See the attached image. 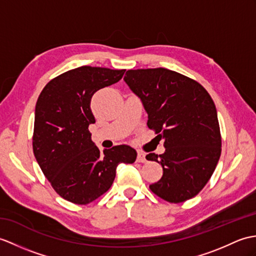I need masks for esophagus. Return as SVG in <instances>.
I'll return each mask as SVG.
<instances>
[{"instance_id": "obj_1", "label": "esophagus", "mask_w": 256, "mask_h": 256, "mask_svg": "<svg viewBox=\"0 0 256 256\" xmlns=\"http://www.w3.org/2000/svg\"><path fill=\"white\" fill-rule=\"evenodd\" d=\"M138 162H146L147 160H146V155L144 152H138Z\"/></svg>"}]
</instances>
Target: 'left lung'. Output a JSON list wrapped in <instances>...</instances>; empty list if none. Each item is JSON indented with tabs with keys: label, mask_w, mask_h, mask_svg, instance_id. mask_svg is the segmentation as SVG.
<instances>
[{
	"label": "left lung",
	"mask_w": 256,
	"mask_h": 256,
	"mask_svg": "<svg viewBox=\"0 0 256 256\" xmlns=\"http://www.w3.org/2000/svg\"><path fill=\"white\" fill-rule=\"evenodd\" d=\"M124 80L142 100L148 128L164 140V154L146 156L164 170L150 188L170 203L194 198L210 179L222 154L217 110L210 94L196 80L164 68L128 70Z\"/></svg>",
	"instance_id": "obj_1"
}]
</instances>
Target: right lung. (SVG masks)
Instances as JSON below:
<instances>
[{
  "label": "right lung",
  "mask_w": 256,
  "mask_h": 256,
  "mask_svg": "<svg viewBox=\"0 0 256 256\" xmlns=\"http://www.w3.org/2000/svg\"><path fill=\"white\" fill-rule=\"evenodd\" d=\"M126 70L80 66L50 80L36 104L32 150L54 191L74 204L86 205L106 193L120 164H133L138 152L128 145L100 152L89 124L92 94L116 84Z\"/></svg>",
  "instance_id": "1"
}]
</instances>
